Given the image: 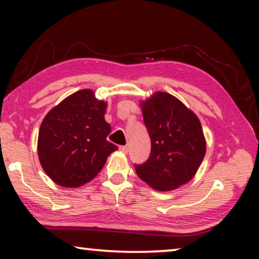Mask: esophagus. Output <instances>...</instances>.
Listing matches in <instances>:
<instances>
[{
	"instance_id": "obj_1",
	"label": "esophagus",
	"mask_w": 259,
	"mask_h": 259,
	"mask_svg": "<svg viewBox=\"0 0 259 259\" xmlns=\"http://www.w3.org/2000/svg\"><path fill=\"white\" fill-rule=\"evenodd\" d=\"M120 151L123 152V153H127L128 152V146H120Z\"/></svg>"
}]
</instances>
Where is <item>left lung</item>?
<instances>
[{"label": "left lung", "instance_id": "8db88e82", "mask_svg": "<svg viewBox=\"0 0 259 259\" xmlns=\"http://www.w3.org/2000/svg\"><path fill=\"white\" fill-rule=\"evenodd\" d=\"M151 138L150 157L134 165L141 180L158 191L190 182L203 161L206 144L199 119L178 99L158 92L141 104Z\"/></svg>", "mask_w": 259, "mask_h": 259}]
</instances>
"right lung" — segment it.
I'll use <instances>...</instances> for the list:
<instances>
[{"instance_id":"1","label":"right lung","mask_w":259,"mask_h":259,"mask_svg":"<svg viewBox=\"0 0 259 259\" xmlns=\"http://www.w3.org/2000/svg\"><path fill=\"white\" fill-rule=\"evenodd\" d=\"M106 102L91 90L76 92L46 115L38 132V159L58 185L79 187L91 182L118 146L107 140L111 125Z\"/></svg>"}]
</instances>
